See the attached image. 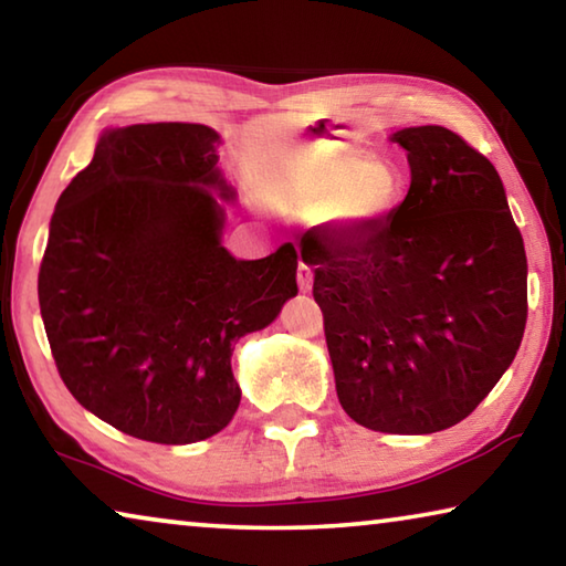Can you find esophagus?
<instances>
[{"mask_svg":"<svg viewBox=\"0 0 566 566\" xmlns=\"http://www.w3.org/2000/svg\"><path fill=\"white\" fill-rule=\"evenodd\" d=\"M312 282H314V274H312L310 266L302 262L300 270H296V284H300L302 292H310L312 290Z\"/></svg>","mask_w":566,"mask_h":566,"instance_id":"34e87169","label":"esophagus"}]
</instances>
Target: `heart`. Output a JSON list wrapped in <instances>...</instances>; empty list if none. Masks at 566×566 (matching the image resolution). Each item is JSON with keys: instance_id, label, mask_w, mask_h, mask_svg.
<instances>
[{"instance_id": "obj_1", "label": "heart", "mask_w": 566, "mask_h": 566, "mask_svg": "<svg viewBox=\"0 0 566 566\" xmlns=\"http://www.w3.org/2000/svg\"><path fill=\"white\" fill-rule=\"evenodd\" d=\"M399 189V175L385 161L342 147H312L274 181L270 199L302 217L329 214L344 224H369L389 212Z\"/></svg>"}]
</instances>
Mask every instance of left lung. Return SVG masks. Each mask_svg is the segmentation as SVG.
Returning <instances> with one entry per match:
<instances>
[{
	"label": "left lung",
	"instance_id": "8db88e82",
	"mask_svg": "<svg viewBox=\"0 0 566 566\" xmlns=\"http://www.w3.org/2000/svg\"><path fill=\"white\" fill-rule=\"evenodd\" d=\"M409 191L354 232H306L342 409L387 434H432L472 415L526 324V254L502 179L447 127L391 134Z\"/></svg>",
	"mask_w": 566,
	"mask_h": 566
}]
</instances>
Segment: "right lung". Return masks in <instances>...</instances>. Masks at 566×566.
I'll return each instance as SVG.
<instances>
[{
	"label": "right lung",
	"mask_w": 566,
	"mask_h": 566,
	"mask_svg": "<svg viewBox=\"0 0 566 566\" xmlns=\"http://www.w3.org/2000/svg\"><path fill=\"white\" fill-rule=\"evenodd\" d=\"M219 134L205 124L107 129L62 191L40 264L52 357L84 409L119 432L191 444L242 399L232 347L296 294V249L239 262L219 242ZM218 193L214 196L213 191Z\"/></svg>",
	"instance_id": "obj_1"
}]
</instances>
